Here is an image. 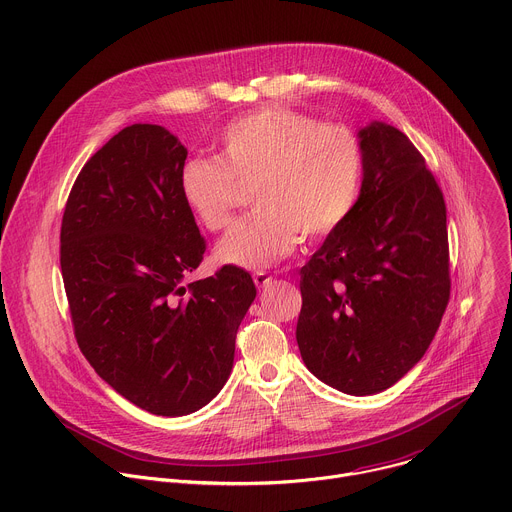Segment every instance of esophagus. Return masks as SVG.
Returning a JSON list of instances; mask_svg holds the SVG:
<instances>
[{
	"mask_svg": "<svg viewBox=\"0 0 512 512\" xmlns=\"http://www.w3.org/2000/svg\"><path fill=\"white\" fill-rule=\"evenodd\" d=\"M253 281H255V285L261 289V287H267V285L271 283V275H267V273H263V271H257V273H253Z\"/></svg>",
	"mask_w": 512,
	"mask_h": 512,
	"instance_id": "obj_1",
	"label": "esophagus"
}]
</instances>
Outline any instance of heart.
Returning a JSON list of instances; mask_svg holds the SVG:
<instances>
[{"label": "heart", "mask_w": 512, "mask_h": 512, "mask_svg": "<svg viewBox=\"0 0 512 512\" xmlns=\"http://www.w3.org/2000/svg\"><path fill=\"white\" fill-rule=\"evenodd\" d=\"M362 143L338 123L265 107L231 121L221 158H192L180 170V194L210 233L229 227L241 186H253L255 212L216 245V259L265 269L296 249L300 233L322 239L354 208L362 178Z\"/></svg>", "instance_id": "heart-1"}]
</instances>
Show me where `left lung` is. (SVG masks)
I'll use <instances>...</instances> for the list:
<instances>
[{
	"instance_id": "left-lung-1",
	"label": "left lung",
	"mask_w": 512,
	"mask_h": 512,
	"mask_svg": "<svg viewBox=\"0 0 512 512\" xmlns=\"http://www.w3.org/2000/svg\"><path fill=\"white\" fill-rule=\"evenodd\" d=\"M358 139L360 194L300 271L296 338L320 381L375 395L415 367L440 328L450 247L444 194L409 137L373 121Z\"/></svg>"
}]
</instances>
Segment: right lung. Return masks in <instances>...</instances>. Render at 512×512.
<instances>
[{
    "mask_svg": "<svg viewBox=\"0 0 512 512\" xmlns=\"http://www.w3.org/2000/svg\"><path fill=\"white\" fill-rule=\"evenodd\" d=\"M188 150L135 123L83 166L60 227L72 326L95 373L154 415H188L227 383L237 330L257 289L225 265L184 283L206 251L180 194Z\"/></svg>",
    "mask_w": 512,
    "mask_h": 512,
    "instance_id": "add662e5",
    "label": "right lung"
}]
</instances>
